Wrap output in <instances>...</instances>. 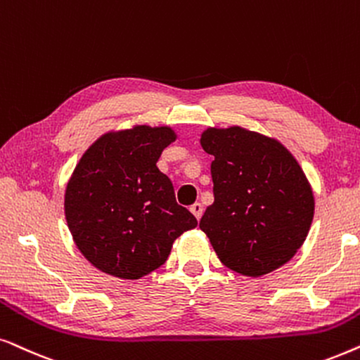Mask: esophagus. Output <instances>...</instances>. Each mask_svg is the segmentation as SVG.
<instances>
[{
    "mask_svg": "<svg viewBox=\"0 0 360 360\" xmlns=\"http://www.w3.org/2000/svg\"><path fill=\"white\" fill-rule=\"evenodd\" d=\"M202 205H200L199 202H195V204H193L191 205V212L194 214V217L198 219V220H200V217H202Z\"/></svg>",
    "mask_w": 360,
    "mask_h": 360,
    "instance_id": "34e87169",
    "label": "esophagus"
}]
</instances>
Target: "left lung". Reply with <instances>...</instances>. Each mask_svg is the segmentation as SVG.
<instances>
[{"instance_id": "8db88e82", "label": "left lung", "mask_w": 360, "mask_h": 360, "mask_svg": "<svg viewBox=\"0 0 360 360\" xmlns=\"http://www.w3.org/2000/svg\"><path fill=\"white\" fill-rule=\"evenodd\" d=\"M200 146L214 156V204L199 227L230 270L260 276L285 265L308 236L313 189L295 156L242 127L207 128Z\"/></svg>"}]
</instances>
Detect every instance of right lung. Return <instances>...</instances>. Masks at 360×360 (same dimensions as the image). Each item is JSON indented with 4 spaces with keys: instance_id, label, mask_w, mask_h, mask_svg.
Returning <instances> with one entry per match:
<instances>
[{
    "instance_id": "1",
    "label": "right lung",
    "mask_w": 360,
    "mask_h": 360,
    "mask_svg": "<svg viewBox=\"0 0 360 360\" xmlns=\"http://www.w3.org/2000/svg\"><path fill=\"white\" fill-rule=\"evenodd\" d=\"M174 140L169 127L136 124L105 133L75 166L65 189L67 225L100 271L138 280L160 268L176 238L198 225L156 166Z\"/></svg>"
}]
</instances>
